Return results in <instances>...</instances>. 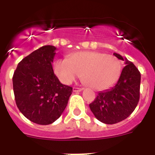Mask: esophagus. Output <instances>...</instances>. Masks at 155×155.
Here are the masks:
<instances>
[{"label": "esophagus", "instance_id": "34e87169", "mask_svg": "<svg viewBox=\"0 0 155 155\" xmlns=\"http://www.w3.org/2000/svg\"><path fill=\"white\" fill-rule=\"evenodd\" d=\"M82 90H83L82 87H73V92H81Z\"/></svg>", "mask_w": 155, "mask_h": 155}]
</instances>
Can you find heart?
Listing matches in <instances>:
<instances>
[{
  "instance_id": "b5f03b06",
  "label": "heart",
  "mask_w": 155,
  "mask_h": 155,
  "mask_svg": "<svg viewBox=\"0 0 155 155\" xmlns=\"http://www.w3.org/2000/svg\"><path fill=\"white\" fill-rule=\"evenodd\" d=\"M54 72L59 81L71 84L80 75L88 87L101 91L114 84L120 75L121 63L116 56L96 51L71 54L54 63Z\"/></svg>"
}]
</instances>
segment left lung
Instances as JSON below:
<instances>
[{
  "instance_id": "left-lung-1",
  "label": "left lung",
  "mask_w": 155,
  "mask_h": 155,
  "mask_svg": "<svg viewBox=\"0 0 155 155\" xmlns=\"http://www.w3.org/2000/svg\"><path fill=\"white\" fill-rule=\"evenodd\" d=\"M125 62L120 78L111 88L98 92L90 109L100 121L113 125L125 120L134 112L139 101L141 74L132 62L113 53Z\"/></svg>"
}]
</instances>
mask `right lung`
Masks as SVG:
<instances>
[{
	"label": "right lung",
	"instance_id": "obj_1",
	"mask_svg": "<svg viewBox=\"0 0 155 155\" xmlns=\"http://www.w3.org/2000/svg\"><path fill=\"white\" fill-rule=\"evenodd\" d=\"M56 47L44 46L25 57L13 73V92L20 112L30 121L50 125L68 105L72 87L61 84L52 68Z\"/></svg>",
	"mask_w": 155,
	"mask_h": 155
}]
</instances>
